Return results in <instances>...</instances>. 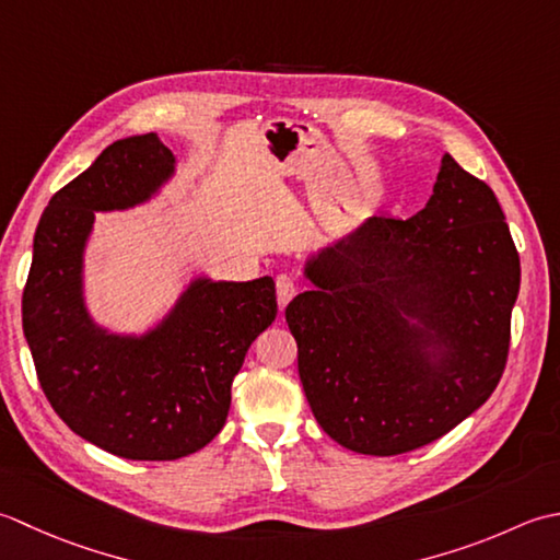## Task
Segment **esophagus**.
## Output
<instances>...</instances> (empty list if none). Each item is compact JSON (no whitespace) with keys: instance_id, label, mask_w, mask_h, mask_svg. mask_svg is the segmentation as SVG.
<instances>
[{"instance_id":"1","label":"esophagus","mask_w":560,"mask_h":560,"mask_svg":"<svg viewBox=\"0 0 560 560\" xmlns=\"http://www.w3.org/2000/svg\"><path fill=\"white\" fill-rule=\"evenodd\" d=\"M276 292H278V304H280V310H284V306L290 304V300L292 296L296 294V282H294V278L292 276H278L276 278Z\"/></svg>"}]
</instances>
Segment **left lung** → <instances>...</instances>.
Returning a JSON list of instances; mask_svg holds the SVG:
<instances>
[{"label":"left lung","instance_id":"left-lung-1","mask_svg":"<svg viewBox=\"0 0 560 560\" xmlns=\"http://www.w3.org/2000/svg\"><path fill=\"white\" fill-rule=\"evenodd\" d=\"M304 276L284 318L312 413L346 450H418L495 392L520 256L495 192L450 154L423 210L370 217Z\"/></svg>","mask_w":560,"mask_h":560}]
</instances>
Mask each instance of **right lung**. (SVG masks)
<instances>
[{
	"label": "right lung",
	"instance_id": "obj_1",
	"mask_svg": "<svg viewBox=\"0 0 560 560\" xmlns=\"http://www.w3.org/2000/svg\"><path fill=\"white\" fill-rule=\"evenodd\" d=\"M176 159L154 132L118 140L50 198L21 300L43 394L79 438L122 459L171 462L224 428L232 382L278 314L276 282L198 278L162 324L116 336L84 304V246L94 212L150 200Z\"/></svg>",
	"mask_w": 560,
	"mask_h": 560
}]
</instances>
